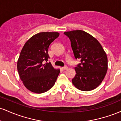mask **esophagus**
Here are the masks:
<instances>
[{
    "mask_svg": "<svg viewBox=\"0 0 121 121\" xmlns=\"http://www.w3.org/2000/svg\"><path fill=\"white\" fill-rule=\"evenodd\" d=\"M67 69H68V66H64V67H62V69L63 70H66Z\"/></svg>",
    "mask_w": 121,
    "mask_h": 121,
    "instance_id": "34e87169",
    "label": "esophagus"
}]
</instances>
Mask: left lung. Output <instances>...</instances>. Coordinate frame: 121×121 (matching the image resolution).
I'll use <instances>...</instances> for the list:
<instances>
[{
	"mask_svg": "<svg viewBox=\"0 0 121 121\" xmlns=\"http://www.w3.org/2000/svg\"><path fill=\"white\" fill-rule=\"evenodd\" d=\"M70 40L76 59L81 63L74 68L76 76L72 83L80 91L95 89L103 81L108 70V57L96 39L84 30H75L64 33Z\"/></svg>",
	"mask_w": 121,
	"mask_h": 121,
	"instance_id": "obj_1",
	"label": "left lung"
}]
</instances>
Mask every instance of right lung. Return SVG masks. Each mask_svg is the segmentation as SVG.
<instances>
[{
    "mask_svg": "<svg viewBox=\"0 0 121 121\" xmlns=\"http://www.w3.org/2000/svg\"><path fill=\"white\" fill-rule=\"evenodd\" d=\"M59 35L51 32L38 33L30 37L22 48L17 60V71L24 85L32 92H45L56 81L60 70L54 68L47 61L50 44ZM45 61L47 62L44 63Z\"/></svg>",
    "mask_w": 121,
    "mask_h": 121,
    "instance_id": "right-lung-1",
    "label": "right lung"
}]
</instances>
